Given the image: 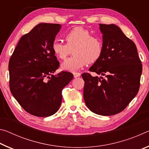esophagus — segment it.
<instances>
[{"instance_id":"obj_1","label":"esophagus","mask_w":149,"mask_h":149,"mask_svg":"<svg viewBox=\"0 0 149 149\" xmlns=\"http://www.w3.org/2000/svg\"><path fill=\"white\" fill-rule=\"evenodd\" d=\"M73 74H74V77H79L81 75V74L79 72H74L73 73Z\"/></svg>"}]
</instances>
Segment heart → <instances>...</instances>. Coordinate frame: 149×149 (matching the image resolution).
<instances>
[{"mask_svg": "<svg viewBox=\"0 0 149 149\" xmlns=\"http://www.w3.org/2000/svg\"><path fill=\"white\" fill-rule=\"evenodd\" d=\"M64 42L54 41L52 50L58 58L65 60L73 51L74 56L62 63V68L70 72L77 71L87 64H93L101 58L104 41L99 35H93L89 30L76 27L68 32Z\"/></svg>", "mask_w": 149, "mask_h": 149, "instance_id": "heart-1", "label": "heart"}]
</instances>
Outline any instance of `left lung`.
<instances>
[{"instance_id": "1", "label": "left lung", "mask_w": 149, "mask_h": 149, "mask_svg": "<svg viewBox=\"0 0 149 149\" xmlns=\"http://www.w3.org/2000/svg\"><path fill=\"white\" fill-rule=\"evenodd\" d=\"M99 26L104 51L89 71L107 78L84 73V98L88 108L95 114L112 116L124 110L137 95L142 64L135 43L119 27L114 24H99Z\"/></svg>"}]
</instances>
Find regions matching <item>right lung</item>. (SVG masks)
Here are the masks:
<instances>
[{
    "label": "right lung",
    "instance_id": "obj_1",
    "mask_svg": "<svg viewBox=\"0 0 149 149\" xmlns=\"http://www.w3.org/2000/svg\"><path fill=\"white\" fill-rule=\"evenodd\" d=\"M60 24L41 23L21 37L9 60V86L12 95L29 114L47 117L62 102L63 88L74 75L62 71L52 50Z\"/></svg>",
    "mask_w": 149,
    "mask_h": 149
}]
</instances>
